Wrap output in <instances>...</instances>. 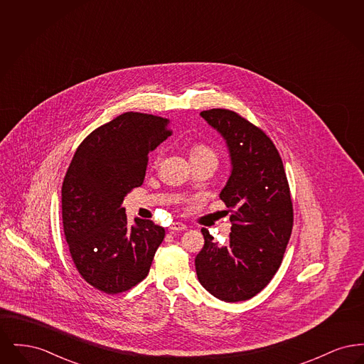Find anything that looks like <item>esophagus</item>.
<instances>
[{
  "label": "esophagus",
  "instance_id": "1",
  "mask_svg": "<svg viewBox=\"0 0 364 364\" xmlns=\"http://www.w3.org/2000/svg\"><path fill=\"white\" fill-rule=\"evenodd\" d=\"M172 232H183L187 229V226L184 225L183 223H173L171 228H169Z\"/></svg>",
  "mask_w": 364,
  "mask_h": 364
}]
</instances>
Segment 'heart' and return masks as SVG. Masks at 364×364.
<instances>
[{
    "label": "heart",
    "mask_w": 364,
    "mask_h": 364,
    "mask_svg": "<svg viewBox=\"0 0 364 364\" xmlns=\"http://www.w3.org/2000/svg\"><path fill=\"white\" fill-rule=\"evenodd\" d=\"M191 159H195V158H202V156H215L214 151L208 147L206 144H202V143H198V144H193L190 151Z\"/></svg>",
    "instance_id": "1"
}]
</instances>
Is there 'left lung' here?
Instances as JSON below:
<instances>
[{"mask_svg": "<svg viewBox=\"0 0 364 364\" xmlns=\"http://www.w3.org/2000/svg\"><path fill=\"white\" fill-rule=\"evenodd\" d=\"M200 116L226 140L232 173L220 198L230 215L226 245L202 229L205 245L195 258L202 287L226 303L254 297L277 273L294 226V205L282 159L259 127L228 109Z\"/></svg>", "mask_w": 364, "mask_h": 364, "instance_id": "8db88e82", "label": "left lung"}]
</instances>
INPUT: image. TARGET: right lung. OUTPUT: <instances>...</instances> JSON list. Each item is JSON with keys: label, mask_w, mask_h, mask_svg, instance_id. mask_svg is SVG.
<instances>
[{"label": "right lung", "mask_w": 364, "mask_h": 364, "mask_svg": "<svg viewBox=\"0 0 364 364\" xmlns=\"http://www.w3.org/2000/svg\"><path fill=\"white\" fill-rule=\"evenodd\" d=\"M172 135L166 119L127 112L94 129L76 149L61 188L64 235L79 274L107 294L147 277L165 229L135 218L124 196L143 184L149 153Z\"/></svg>", "instance_id": "obj_1"}]
</instances>
